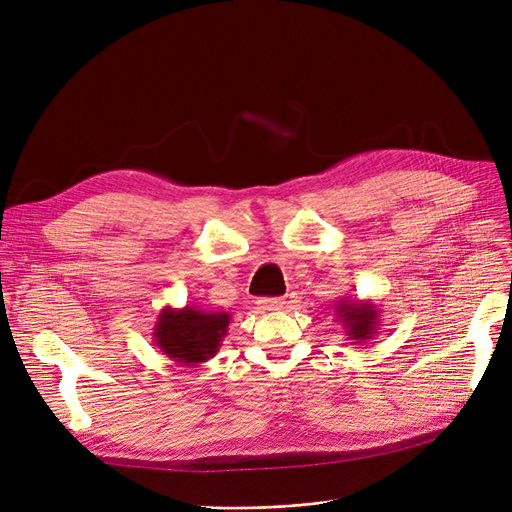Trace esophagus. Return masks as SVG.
Segmentation results:
<instances>
[{"instance_id": "esophagus-1", "label": "esophagus", "mask_w": 512, "mask_h": 512, "mask_svg": "<svg viewBox=\"0 0 512 512\" xmlns=\"http://www.w3.org/2000/svg\"><path fill=\"white\" fill-rule=\"evenodd\" d=\"M284 303H286V301H284L282 297H261V299H257V305H259V309H263V311H276V309H280Z\"/></svg>"}]
</instances>
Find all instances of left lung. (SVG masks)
<instances>
[{"label":"left lung","mask_w":512,"mask_h":512,"mask_svg":"<svg viewBox=\"0 0 512 512\" xmlns=\"http://www.w3.org/2000/svg\"><path fill=\"white\" fill-rule=\"evenodd\" d=\"M337 322L343 324L349 341L366 343L376 337L381 326V311L372 301L341 299L337 303Z\"/></svg>","instance_id":"obj_1"}]
</instances>
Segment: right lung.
I'll return each instance as SVG.
<instances>
[{
    "mask_svg": "<svg viewBox=\"0 0 512 512\" xmlns=\"http://www.w3.org/2000/svg\"><path fill=\"white\" fill-rule=\"evenodd\" d=\"M228 324V311L165 305L152 328V341L173 362L196 366L211 360L219 351L221 341L228 335Z\"/></svg>",
    "mask_w": 512,
    "mask_h": 512,
    "instance_id": "1",
    "label": "right lung"
}]
</instances>
